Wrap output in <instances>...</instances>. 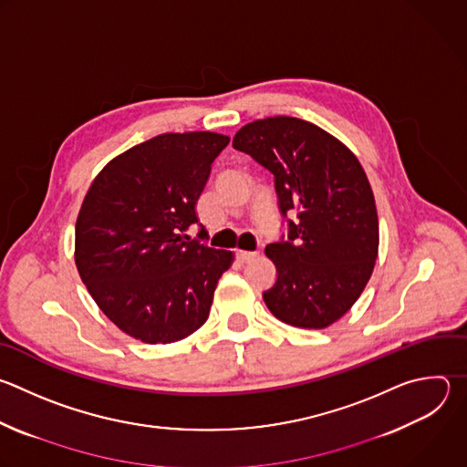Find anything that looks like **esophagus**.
I'll return each mask as SVG.
<instances>
[{"instance_id": "obj_1", "label": "esophagus", "mask_w": 467, "mask_h": 467, "mask_svg": "<svg viewBox=\"0 0 467 467\" xmlns=\"http://www.w3.org/2000/svg\"><path fill=\"white\" fill-rule=\"evenodd\" d=\"M254 256H256V253H251V251H236V260L242 264L251 262Z\"/></svg>"}]
</instances>
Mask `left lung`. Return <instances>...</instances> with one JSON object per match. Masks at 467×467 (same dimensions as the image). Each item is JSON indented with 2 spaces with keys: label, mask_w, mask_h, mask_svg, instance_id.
I'll list each match as a JSON object with an SVG mask.
<instances>
[{
  "label": "left lung",
  "mask_w": 467,
  "mask_h": 467,
  "mask_svg": "<svg viewBox=\"0 0 467 467\" xmlns=\"http://www.w3.org/2000/svg\"><path fill=\"white\" fill-rule=\"evenodd\" d=\"M233 146L275 176L287 236L265 245L276 282L264 291L285 325L321 330L363 293L379 247L368 178L356 155L323 128L296 117H267L240 128Z\"/></svg>",
  "instance_id": "1"
}]
</instances>
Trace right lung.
Masks as SVG:
<instances>
[{"mask_svg":"<svg viewBox=\"0 0 467 467\" xmlns=\"http://www.w3.org/2000/svg\"><path fill=\"white\" fill-rule=\"evenodd\" d=\"M229 137L161 133L111 160L93 180L75 225V264L104 316L124 334L167 345L209 317L231 251L185 234Z\"/></svg>","mask_w":467,"mask_h":467,"instance_id":"1","label":"right lung"}]
</instances>
